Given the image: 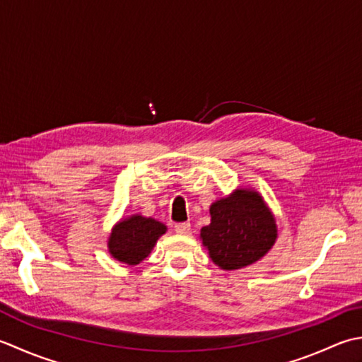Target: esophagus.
<instances>
[{
    "instance_id": "esophagus-1",
    "label": "esophagus",
    "mask_w": 362,
    "mask_h": 362,
    "mask_svg": "<svg viewBox=\"0 0 362 362\" xmlns=\"http://www.w3.org/2000/svg\"><path fill=\"white\" fill-rule=\"evenodd\" d=\"M175 231L178 234H189L190 233V223L189 222H180L175 225Z\"/></svg>"
}]
</instances>
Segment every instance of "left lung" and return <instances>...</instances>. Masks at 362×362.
Listing matches in <instances>:
<instances>
[{
  "instance_id": "1",
  "label": "left lung",
  "mask_w": 362,
  "mask_h": 362,
  "mask_svg": "<svg viewBox=\"0 0 362 362\" xmlns=\"http://www.w3.org/2000/svg\"><path fill=\"white\" fill-rule=\"evenodd\" d=\"M211 223L202 228L203 245L218 267H247L269 252L276 239V223L262 197L235 190L211 206Z\"/></svg>"
}]
</instances>
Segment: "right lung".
<instances>
[{"mask_svg": "<svg viewBox=\"0 0 362 362\" xmlns=\"http://www.w3.org/2000/svg\"><path fill=\"white\" fill-rule=\"evenodd\" d=\"M165 230V225L158 220L132 216L112 230L107 242L109 253L124 264L136 265L150 255L154 243Z\"/></svg>", "mask_w": 362, "mask_h": 362, "instance_id": "1", "label": "right lung"}]
</instances>
